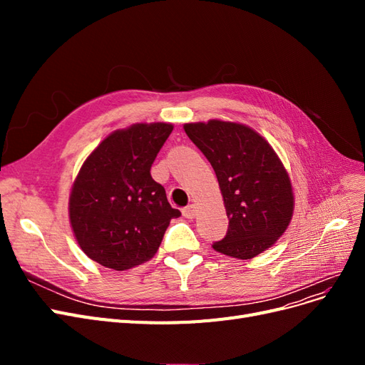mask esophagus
I'll return each instance as SVG.
<instances>
[{"label":"esophagus","instance_id":"esophagus-1","mask_svg":"<svg viewBox=\"0 0 365 365\" xmlns=\"http://www.w3.org/2000/svg\"><path fill=\"white\" fill-rule=\"evenodd\" d=\"M196 205H193V204H190V205H187L185 208H182V215L187 217V219H193L195 216H196Z\"/></svg>","mask_w":365,"mask_h":365}]
</instances>
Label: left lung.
Instances as JSON below:
<instances>
[{
    "instance_id": "8db88e82",
    "label": "left lung",
    "mask_w": 365,
    "mask_h": 365,
    "mask_svg": "<svg viewBox=\"0 0 365 365\" xmlns=\"http://www.w3.org/2000/svg\"><path fill=\"white\" fill-rule=\"evenodd\" d=\"M185 134L212 164L228 216V230L213 248L252 259L288 228L294 195L277 153L251 128L210 120L184 125Z\"/></svg>"
}]
</instances>
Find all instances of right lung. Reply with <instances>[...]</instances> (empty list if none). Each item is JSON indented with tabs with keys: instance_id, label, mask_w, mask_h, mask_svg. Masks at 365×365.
<instances>
[{
	"instance_id": "add662e5",
	"label": "right lung",
	"mask_w": 365,
	"mask_h": 365,
	"mask_svg": "<svg viewBox=\"0 0 365 365\" xmlns=\"http://www.w3.org/2000/svg\"><path fill=\"white\" fill-rule=\"evenodd\" d=\"M169 123H138L106 137L86 158L70 195V220L83 252L115 271L145 263L155 252L172 208L150 168L169 138Z\"/></svg>"
}]
</instances>
